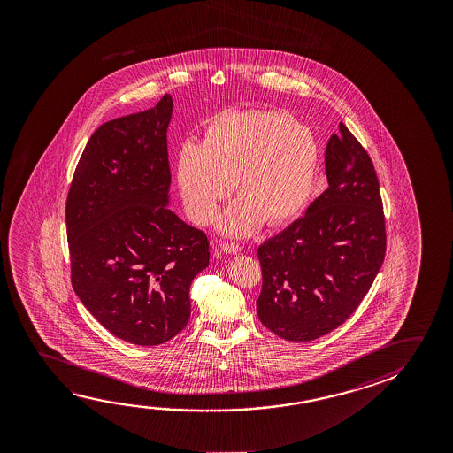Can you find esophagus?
<instances>
[{
  "mask_svg": "<svg viewBox=\"0 0 453 453\" xmlns=\"http://www.w3.org/2000/svg\"><path fill=\"white\" fill-rule=\"evenodd\" d=\"M221 248H223V251L229 252V254H237V252L242 251V246L238 243H229V242L221 243Z\"/></svg>",
  "mask_w": 453,
  "mask_h": 453,
  "instance_id": "34e87169",
  "label": "esophagus"
}]
</instances>
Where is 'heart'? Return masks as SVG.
Returning a JSON list of instances; mask_svg holds the SVG:
<instances>
[{
    "label": "heart",
    "mask_w": 453,
    "mask_h": 453,
    "mask_svg": "<svg viewBox=\"0 0 453 453\" xmlns=\"http://www.w3.org/2000/svg\"><path fill=\"white\" fill-rule=\"evenodd\" d=\"M311 129L278 111H219L208 119L201 143L180 150L177 180L186 210L197 224L211 223L235 183L237 202L221 219L229 235L265 223H289L311 197L319 169Z\"/></svg>",
    "instance_id": "b5f03b06"
}]
</instances>
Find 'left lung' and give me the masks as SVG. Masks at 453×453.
Listing matches in <instances>:
<instances>
[{
	"mask_svg": "<svg viewBox=\"0 0 453 453\" xmlns=\"http://www.w3.org/2000/svg\"><path fill=\"white\" fill-rule=\"evenodd\" d=\"M328 188L257 250V314L288 342H312L354 314L386 257V218L374 165L348 127L326 143Z\"/></svg>",
	"mask_w": 453,
	"mask_h": 453,
	"instance_id": "obj_1",
	"label": "left lung"
}]
</instances>
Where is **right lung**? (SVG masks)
I'll list each match as a JSON object with an SVG mask.
<instances>
[{
	"instance_id": "obj_1",
	"label": "right lung",
	"mask_w": 453,
	"mask_h": 453,
	"mask_svg": "<svg viewBox=\"0 0 453 453\" xmlns=\"http://www.w3.org/2000/svg\"><path fill=\"white\" fill-rule=\"evenodd\" d=\"M171 95L97 127L66 199L71 282L119 340L157 346L185 328L189 288L208 267V238L169 203Z\"/></svg>"
}]
</instances>
